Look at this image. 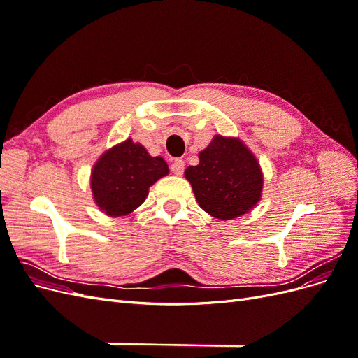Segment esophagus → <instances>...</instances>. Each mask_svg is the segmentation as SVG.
Returning <instances> with one entry per match:
<instances>
[{
    "instance_id": "34e87169",
    "label": "esophagus",
    "mask_w": 358,
    "mask_h": 358,
    "mask_svg": "<svg viewBox=\"0 0 358 358\" xmlns=\"http://www.w3.org/2000/svg\"><path fill=\"white\" fill-rule=\"evenodd\" d=\"M183 169H185V164H183V159L178 158V159L173 161V164H171V171L175 173L176 176H180V175H182V173H183Z\"/></svg>"
}]
</instances>
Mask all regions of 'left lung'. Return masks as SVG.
Here are the masks:
<instances>
[{
	"instance_id": "obj_1",
	"label": "left lung",
	"mask_w": 358,
	"mask_h": 358,
	"mask_svg": "<svg viewBox=\"0 0 358 358\" xmlns=\"http://www.w3.org/2000/svg\"><path fill=\"white\" fill-rule=\"evenodd\" d=\"M185 170L200 208L212 218L230 221L251 212L263 196V170L239 137L215 134Z\"/></svg>"
}]
</instances>
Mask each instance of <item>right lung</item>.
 I'll return each mask as SVG.
<instances>
[{"mask_svg":"<svg viewBox=\"0 0 358 358\" xmlns=\"http://www.w3.org/2000/svg\"><path fill=\"white\" fill-rule=\"evenodd\" d=\"M169 175L167 162L150 157L146 148L129 137L107 149L91 170L94 203L109 216H125L142 204L149 188Z\"/></svg>","mask_w":358,"mask_h":358,"instance_id":"obj_1","label":"right lung"}]
</instances>
